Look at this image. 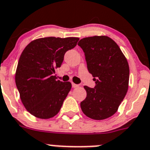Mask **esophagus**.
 <instances>
[{"instance_id": "34e87169", "label": "esophagus", "mask_w": 150, "mask_h": 150, "mask_svg": "<svg viewBox=\"0 0 150 150\" xmlns=\"http://www.w3.org/2000/svg\"><path fill=\"white\" fill-rule=\"evenodd\" d=\"M71 86H72V88H77V87H79V85H76V84H75V83H71Z\"/></svg>"}]
</instances>
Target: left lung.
I'll list each match as a JSON object with an SVG mask.
<instances>
[{
	"instance_id": "left-lung-1",
	"label": "left lung",
	"mask_w": 150,
	"mask_h": 150,
	"mask_svg": "<svg viewBox=\"0 0 150 150\" xmlns=\"http://www.w3.org/2000/svg\"><path fill=\"white\" fill-rule=\"evenodd\" d=\"M85 53L87 68L95 86H84L87 97L81 102L83 113L94 120L114 115L128 90L129 69L118 45L105 36L81 39L78 43Z\"/></svg>"
}]
</instances>
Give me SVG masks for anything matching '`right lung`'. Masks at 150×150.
I'll use <instances>...</instances> for the list:
<instances>
[{
	"label": "right lung",
	"mask_w": 150,
	"mask_h": 150,
	"mask_svg": "<svg viewBox=\"0 0 150 150\" xmlns=\"http://www.w3.org/2000/svg\"><path fill=\"white\" fill-rule=\"evenodd\" d=\"M79 40L76 37L38 39L23 51L15 81L23 104L32 115L48 119L60 110L71 84L57 80L55 69L61 66L65 52L75 47Z\"/></svg>",
	"instance_id": "obj_1"
}]
</instances>
